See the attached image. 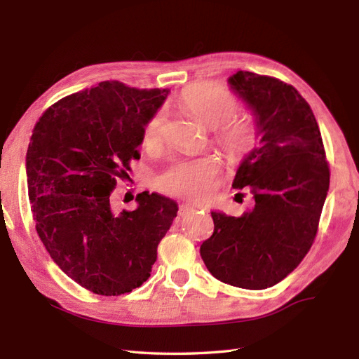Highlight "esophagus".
I'll use <instances>...</instances> for the list:
<instances>
[{
	"label": "esophagus",
	"mask_w": 359,
	"mask_h": 359,
	"mask_svg": "<svg viewBox=\"0 0 359 359\" xmlns=\"http://www.w3.org/2000/svg\"><path fill=\"white\" fill-rule=\"evenodd\" d=\"M199 208L201 207H197V205H194V203H182L179 207V216H184V215H187V212L193 211V210H199Z\"/></svg>",
	"instance_id": "obj_1"
}]
</instances>
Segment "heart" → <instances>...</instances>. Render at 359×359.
<instances>
[{
  "instance_id": "b5f03b06",
  "label": "heart",
  "mask_w": 359,
  "mask_h": 359,
  "mask_svg": "<svg viewBox=\"0 0 359 359\" xmlns=\"http://www.w3.org/2000/svg\"><path fill=\"white\" fill-rule=\"evenodd\" d=\"M180 108L199 123L215 128V139L230 158H241L253 149L256 128L247 117H234L238 102L230 90L212 83L189 86L179 98ZM166 118L156 112L144 125L143 140L148 147L163 139ZM220 162L215 156L197 158H179L158 175L156 184L160 191L187 199H203L210 193Z\"/></svg>"
}]
</instances>
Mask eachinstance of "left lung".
I'll return each instance as SVG.
<instances>
[{"label":"left lung","mask_w":359,"mask_h":359,"mask_svg":"<svg viewBox=\"0 0 359 359\" xmlns=\"http://www.w3.org/2000/svg\"><path fill=\"white\" fill-rule=\"evenodd\" d=\"M228 83L253 112L261 137L233 182L248 187L255 207L239 217L211 211L215 233L201 256L225 284L264 290L287 278L311 248L330 170L313 111L292 85L248 71Z\"/></svg>","instance_id":"8db88e82"}]
</instances>
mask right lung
Instances as JSON below:
<instances>
[{"mask_svg":"<svg viewBox=\"0 0 359 359\" xmlns=\"http://www.w3.org/2000/svg\"><path fill=\"white\" fill-rule=\"evenodd\" d=\"M168 93L102 81L49 106L30 137L26 174L36 233L53 262L95 294L140 287L177 216V203L148 191L135 196L134 211L112 208V191L129 179L144 125Z\"/></svg>","mask_w":359,"mask_h":359,"instance_id":"right-lung-1","label":"right lung"}]
</instances>
